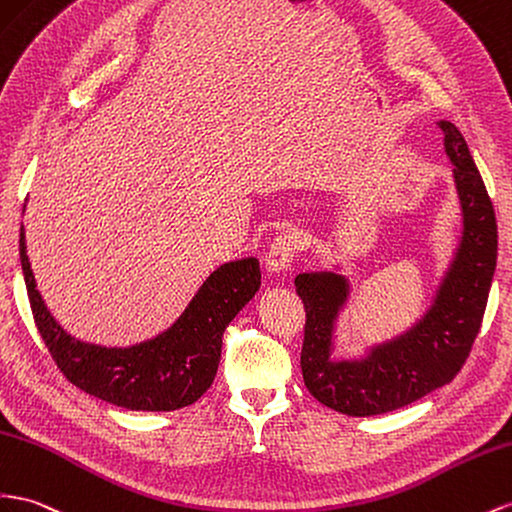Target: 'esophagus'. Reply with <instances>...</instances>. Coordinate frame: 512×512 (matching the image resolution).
I'll return each instance as SVG.
<instances>
[{"mask_svg": "<svg viewBox=\"0 0 512 512\" xmlns=\"http://www.w3.org/2000/svg\"><path fill=\"white\" fill-rule=\"evenodd\" d=\"M299 234L293 228L282 230L278 237H275L269 245V250L265 254V269L269 275H280L284 273L290 262H293L297 250H299Z\"/></svg>", "mask_w": 512, "mask_h": 512, "instance_id": "esophagus-1", "label": "esophagus"}]
</instances>
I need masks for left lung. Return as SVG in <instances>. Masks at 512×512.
Here are the masks:
<instances>
[{
	"label": "left lung",
	"instance_id": "1",
	"mask_svg": "<svg viewBox=\"0 0 512 512\" xmlns=\"http://www.w3.org/2000/svg\"><path fill=\"white\" fill-rule=\"evenodd\" d=\"M439 127L454 165L463 230L433 303L420 319L400 336L370 347L364 357L334 359L336 321L347 306L351 284L336 271L295 278L306 308L303 383L319 403L347 416L388 413L450 383L472 351L485 316L497 260L495 211L461 131L448 120Z\"/></svg>",
	"mask_w": 512,
	"mask_h": 512
}]
</instances>
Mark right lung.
Wrapping results in <instances>:
<instances>
[{"instance_id": "obj_1", "label": "right lung", "mask_w": 512, "mask_h": 512, "mask_svg": "<svg viewBox=\"0 0 512 512\" xmlns=\"http://www.w3.org/2000/svg\"><path fill=\"white\" fill-rule=\"evenodd\" d=\"M19 254L36 327L64 377L86 394L131 411H174L196 403L217 375L224 329L260 288L256 258L226 262L159 336L133 347H101L66 334L47 310L27 258L23 226Z\"/></svg>"}]
</instances>
